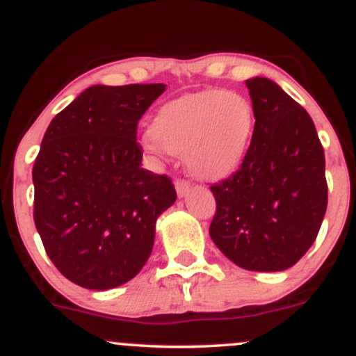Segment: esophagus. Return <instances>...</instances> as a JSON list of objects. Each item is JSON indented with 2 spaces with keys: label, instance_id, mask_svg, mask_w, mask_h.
Listing matches in <instances>:
<instances>
[{
  "label": "esophagus",
  "instance_id": "1",
  "mask_svg": "<svg viewBox=\"0 0 356 356\" xmlns=\"http://www.w3.org/2000/svg\"><path fill=\"white\" fill-rule=\"evenodd\" d=\"M175 188H177L178 197H186V195H188V191H190V181H188V179L178 178L177 181H175Z\"/></svg>",
  "mask_w": 356,
  "mask_h": 356
}]
</instances>
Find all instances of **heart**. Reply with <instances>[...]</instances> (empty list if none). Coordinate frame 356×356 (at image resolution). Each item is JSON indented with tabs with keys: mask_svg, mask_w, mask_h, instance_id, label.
Masks as SVG:
<instances>
[{
	"mask_svg": "<svg viewBox=\"0 0 356 356\" xmlns=\"http://www.w3.org/2000/svg\"><path fill=\"white\" fill-rule=\"evenodd\" d=\"M254 122L252 106L241 94L207 90L183 95L158 111L146 146L183 154L195 177L222 179L242 165Z\"/></svg>",
	"mask_w": 356,
	"mask_h": 356,
	"instance_id": "1",
	"label": "heart"
}]
</instances>
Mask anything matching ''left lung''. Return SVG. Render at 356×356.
I'll use <instances>...</instances> for the list:
<instances>
[{
    "label": "left lung",
    "instance_id": "1",
    "mask_svg": "<svg viewBox=\"0 0 356 356\" xmlns=\"http://www.w3.org/2000/svg\"><path fill=\"white\" fill-rule=\"evenodd\" d=\"M245 86L252 139L241 168L210 186V237L242 269L275 273L316 241L328 205L325 151L313 119L277 83L255 77Z\"/></svg>",
    "mask_w": 356,
    "mask_h": 356
}]
</instances>
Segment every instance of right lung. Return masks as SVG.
Segmentation results:
<instances>
[{"label":"right lung","instance_id":"1","mask_svg":"<svg viewBox=\"0 0 356 356\" xmlns=\"http://www.w3.org/2000/svg\"><path fill=\"white\" fill-rule=\"evenodd\" d=\"M165 83L92 86L51 119L33 165V218L55 267L106 291L151 255L156 218L177 200L171 178L141 168L138 122Z\"/></svg>","mask_w":356,"mask_h":356}]
</instances>
